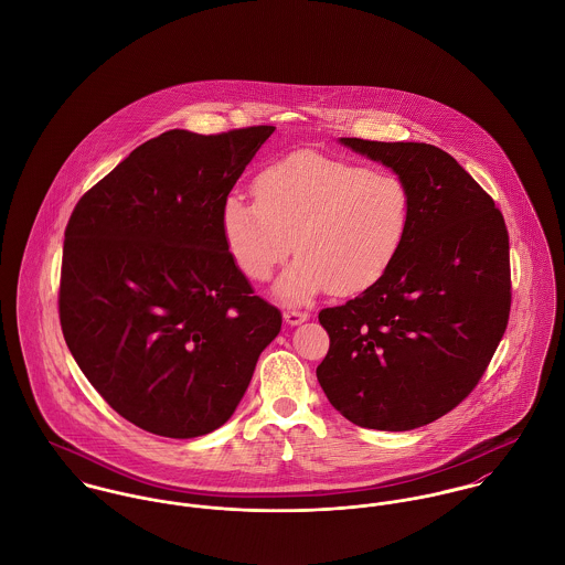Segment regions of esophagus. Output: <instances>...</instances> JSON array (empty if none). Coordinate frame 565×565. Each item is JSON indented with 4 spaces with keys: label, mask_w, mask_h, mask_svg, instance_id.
I'll list each match as a JSON object with an SVG mask.
<instances>
[{
    "label": "esophagus",
    "mask_w": 565,
    "mask_h": 565,
    "mask_svg": "<svg viewBox=\"0 0 565 565\" xmlns=\"http://www.w3.org/2000/svg\"><path fill=\"white\" fill-rule=\"evenodd\" d=\"M285 322L291 323V326H298V323L307 322L309 320V313L307 311H298V309H287L282 313Z\"/></svg>",
    "instance_id": "34e87169"
}]
</instances>
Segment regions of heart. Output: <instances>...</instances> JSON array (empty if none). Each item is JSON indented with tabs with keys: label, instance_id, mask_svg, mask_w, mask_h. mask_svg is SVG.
Masks as SVG:
<instances>
[{
	"label": "heart",
	"instance_id": "b5f03b06",
	"mask_svg": "<svg viewBox=\"0 0 565 565\" xmlns=\"http://www.w3.org/2000/svg\"><path fill=\"white\" fill-rule=\"evenodd\" d=\"M254 198H226V249L245 278L265 282L296 245L298 258L278 282L289 302H309L328 289L352 296L372 287L394 263L411 215L398 173L313 150L263 167Z\"/></svg>",
	"mask_w": 565,
	"mask_h": 565
}]
</instances>
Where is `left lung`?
<instances>
[{
    "mask_svg": "<svg viewBox=\"0 0 565 565\" xmlns=\"http://www.w3.org/2000/svg\"><path fill=\"white\" fill-rule=\"evenodd\" d=\"M392 167L411 215L390 269L361 296L322 309L326 398L352 424L411 430L463 403L507 330L509 233L491 195L428 143L341 139Z\"/></svg>",
    "mask_w": 565,
    "mask_h": 565,
    "instance_id": "left-lung-1",
    "label": "left lung"
}]
</instances>
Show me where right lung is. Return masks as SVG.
Wrapping results in <instances>:
<instances>
[{
	"mask_svg": "<svg viewBox=\"0 0 565 565\" xmlns=\"http://www.w3.org/2000/svg\"><path fill=\"white\" fill-rule=\"evenodd\" d=\"M274 126L167 130L93 184L65 228L58 316L88 383L173 439L235 413L280 311L233 263L222 209Z\"/></svg>",
	"mask_w": 565,
	"mask_h": 565,
	"instance_id": "add662e5",
	"label": "right lung"
}]
</instances>
